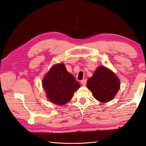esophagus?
<instances>
[{
	"label": "esophagus",
	"mask_w": 146,
	"mask_h": 146,
	"mask_svg": "<svg viewBox=\"0 0 146 146\" xmlns=\"http://www.w3.org/2000/svg\"><path fill=\"white\" fill-rule=\"evenodd\" d=\"M86 80H81L80 82H81V84H82V85H86Z\"/></svg>",
	"instance_id": "34e87169"
}]
</instances>
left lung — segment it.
Listing matches in <instances>:
<instances>
[{
  "instance_id": "obj_1",
  "label": "left lung",
  "mask_w": 146,
  "mask_h": 146,
  "mask_svg": "<svg viewBox=\"0 0 146 146\" xmlns=\"http://www.w3.org/2000/svg\"><path fill=\"white\" fill-rule=\"evenodd\" d=\"M87 87L96 100L102 103L112 100L119 90V78L106 67L100 66L87 81Z\"/></svg>"
}]
</instances>
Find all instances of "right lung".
<instances>
[{
	"mask_svg": "<svg viewBox=\"0 0 146 146\" xmlns=\"http://www.w3.org/2000/svg\"><path fill=\"white\" fill-rule=\"evenodd\" d=\"M43 86L51 102L63 105L71 100L80 84L61 63L53 66L46 74L43 80Z\"/></svg>",
	"mask_w": 146,
	"mask_h": 146,
	"instance_id": "right-lung-1",
	"label": "right lung"
}]
</instances>
